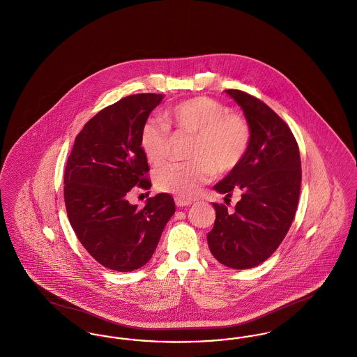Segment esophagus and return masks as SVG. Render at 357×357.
I'll return each mask as SVG.
<instances>
[{
  "label": "esophagus",
  "mask_w": 357,
  "mask_h": 357,
  "mask_svg": "<svg viewBox=\"0 0 357 357\" xmlns=\"http://www.w3.org/2000/svg\"><path fill=\"white\" fill-rule=\"evenodd\" d=\"M191 204H192V201H188V199H185V198H181V197L175 198V204L178 207H186V206H190Z\"/></svg>",
  "instance_id": "34e87169"
}]
</instances>
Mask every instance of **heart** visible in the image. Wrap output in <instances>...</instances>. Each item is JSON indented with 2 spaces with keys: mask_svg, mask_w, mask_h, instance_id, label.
I'll list each match as a JSON object with an SVG mask.
<instances>
[{
  "mask_svg": "<svg viewBox=\"0 0 357 357\" xmlns=\"http://www.w3.org/2000/svg\"><path fill=\"white\" fill-rule=\"evenodd\" d=\"M166 120L178 130L195 134L191 162H171L155 171V186L160 191L191 198L214 172L236 169L250 143V128L241 115L210 98H192L174 105ZM140 147L150 163H162L170 151V132L165 123L147 120L140 130Z\"/></svg>",
  "mask_w": 357,
  "mask_h": 357,
  "instance_id": "b5f03b06",
  "label": "heart"
}]
</instances>
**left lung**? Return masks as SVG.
Masks as SVG:
<instances>
[{
  "instance_id": "8db88e82",
  "label": "left lung",
  "mask_w": 357,
  "mask_h": 357,
  "mask_svg": "<svg viewBox=\"0 0 357 357\" xmlns=\"http://www.w3.org/2000/svg\"><path fill=\"white\" fill-rule=\"evenodd\" d=\"M241 107L250 143L236 169L213 187L230 198L241 190L234 213L213 204L215 222L207 234L211 255L225 266L250 269L275 252L296 215L301 159L287 123L271 107L238 89L225 91Z\"/></svg>"
}]
</instances>
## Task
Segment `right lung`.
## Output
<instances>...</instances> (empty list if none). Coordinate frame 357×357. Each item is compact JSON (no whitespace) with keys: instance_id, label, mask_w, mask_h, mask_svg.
I'll return each instance as SVG.
<instances>
[{"instance_id":"right-lung-1","label":"right lung","mask_w":357,"mask_h":357,"mask_svg":"<svg viewBox=\"0 0 357 357\" xmlns=\"http://www.w3.org/2000/svg\"><path fill=\"white\" fill-rule=\"evenodd\" d=\"M163 98L139 93L105 107L76 136L66 166L69 223L86 252L111 271L132 272L146 265L175 213L167 192L149 198L142 210L127 199L132 187H151L139 137Z\"/></svg>"}]
</instances>
